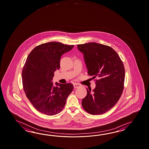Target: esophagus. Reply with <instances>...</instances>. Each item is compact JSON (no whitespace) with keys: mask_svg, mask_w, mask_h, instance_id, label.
I'll return each instance as SVG.
<instances>
[{"mask_svg":"<svg viewBox=\"0 0 149 149\" xmlns=\"http://www.w3.org/2000/svg\"><path fill=\"white\" fill-rule=\"evenodd\" d=\"M73 86H74V88H78L79 87H80V84H76V83H74L73 84Z\"/></svg>","mask_w":149,"mask_h":149,"instance_id":"esophagus-1","label":"esophagus"}]
</instances>
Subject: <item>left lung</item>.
<instances>
[{
  "label": "left lung",
  "mask_w": 149,
  "mask_h": 149,
  "mask_svg": "<svg viewBox=\"0 0 149 149\" xmlns=\"http://www.w3.org/2000/svg\"><path fill=\"white\" fill-rule=\"evenodd\" d=\"M84 54L88 74L93 76L96 87L88 89L82 105L87 113L100 115L111 109L119 100L124 89L125 69L119 55L112 48L96 42L77 46Z\"/></svg>",
  "instance_id": "left-lung-1"
}]
</instances>
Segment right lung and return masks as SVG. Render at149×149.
<instances>
[{
	"mask_svg": "<svg viewBox=\"0 0 149 149\" xmlns=\"http://www.w3.org/2000/svg\"><path fill=\"white\" fill-rule=\"evenodd\" d=\"M74 45L58 42L41 44L31 52L22 71L23 88L27 97L39 112L49 116L60 113L73 90V84L55 85L52 82L56 70L60 68L62 54Z\"/></svg>",
	"mask_w": 149,
	"mask_h": 149,
	"instance_id": "add662e5",
	"label": "right lung"
}]
</instances>
